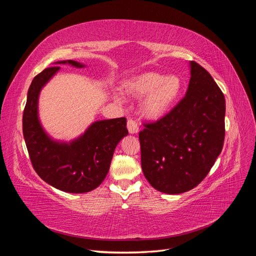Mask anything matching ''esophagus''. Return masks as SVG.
<instances>
[{
    "label": "esophagus",
    "mask_w": 256,
    "mask_h": 256,
    "mask_svg": "<svg viewBox=\"0 0 256 256\" xmlns=\"http://www.w3.org/2000/svg\"><path fill=\"white\" fill-rule=\"evenodd\" d=\"M127 128H128V131H129L131 134H134L138 132V122L134 120H132V118H129L128 120V122H127Z\"/></svg>",
    "instance_id": "obj_1"
}]
</instances>
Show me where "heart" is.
Listing matches in <instances>:
<instances>
[{
  "instance_id": "b5f03b06",
  "label": "heart",
  "mask_w": 256,
  "mask_h": 256,
  "mask_svg": "<svg viewBox=\"0 0 256 256\" xmlns=\"http://www.w3.org/2000/svg\"><path fill=\"white\" fill-rule=\"evenodd\" d=\"M182 88V82L175 74L164 76L158 72H144L125 83L128 94L134 97L146 95L141 104L142 113L146 118L156 120L171 109ZM120 102V98L115 96Z\"/></svg>"
}]
</instances>
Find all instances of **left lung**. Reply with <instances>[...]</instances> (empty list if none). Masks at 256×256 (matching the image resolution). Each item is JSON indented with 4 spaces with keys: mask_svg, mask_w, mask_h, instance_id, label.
<instances>
[{
    "mask_svg": "<svg viewBox=\"0 0 256 256\" xmlns=\"http://www.w3.org/2000/svg\"><path fill=\"white\" fill-rule=\"evenodd\" d=\"M190 82L180 102L138 134L144 176L168 194L187 192L202 182L220 154L226 99L209 72L190 62Z\"/></svg>",
    "mask_w": 256,
    "mask_h": 256,
    "instance_id": "obj_1",
    "label": "left lung"
}]
</instances>
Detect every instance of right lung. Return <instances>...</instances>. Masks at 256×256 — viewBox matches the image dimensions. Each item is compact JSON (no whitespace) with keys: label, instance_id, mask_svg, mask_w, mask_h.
<instances>
[{"label":"right lung","instance_id":"obj_1","mask_svg":"<svg viewBox=\"0 0 256 256\" xmlns=\"http://www.w3.org/2000/svg\"><path fill=\"white\" fill-rule=\"evenodd\" d=\"M56 64L84 67L72 60ZM58 70L60 66L46 68L30 83L23 111V136L32 166L42 180L64 192H90L104 182L109 172L116 145L128 134L127 120L125 118L97 120L69 143L53 140L38 118V97Z\"/></svg>","mask_w":256,"mask_h":256}]
</instances>
